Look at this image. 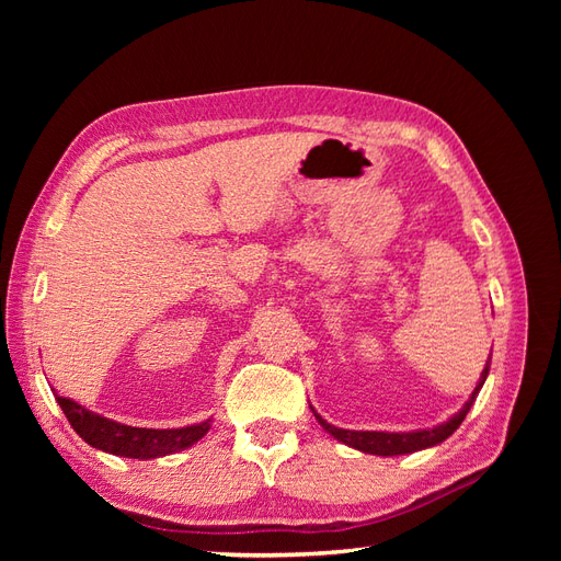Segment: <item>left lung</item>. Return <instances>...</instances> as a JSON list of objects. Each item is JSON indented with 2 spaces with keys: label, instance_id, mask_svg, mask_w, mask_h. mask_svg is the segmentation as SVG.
Segmentation results:
<instances>
[{
  "label": "left lung",
  "instance_id": "1",
  "mask_svg": "<svg viewBox=\"0 0 561 561\" xmlns=\"http://www.w3.org/2000/svg\"><path fill=\"white\" fill-rule=\"evenodd\" d=\"M489 375V360H486V367L482 371L480 377V383L474 386L470 400L463 404V410L458 412L456 416H451L447 423H443V426H435V428H428V431H414V433H377V431H344V428H336L332 426V423H328L325 419H320L316 412V419L320 421V426L325 428L330 435H334L339 443H344L353 449H360L365 454H377V456H396V454H412V451H419V449H426V447H433V445H439L443 439H447L458 426H461V421L466 419V414L470 412V407L474 402V398H478L480 388L484 383Z\"/></svg>",
  "mask_w": 561,
  "mask_h": 561
}]
</instances>
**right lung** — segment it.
<instances>
[{
  "label": "right lung",
  "mask_w": 561,
  "mask_h": 561,
  "mask_svg": "<svg viewBox=\"0 0 561 561\" xmlns=\"http://www.w3.org/2000/svg\"><path fill=\"white\" fill-rule=\"evenodd\" d=\"M56 400L60 404V410L65 412L67 421H70L72 428L79 433V437L87 439L91 447L116 454V456L157 458L165 454H175L192 447L210 431V421H203V423H196V426H186V428H171V431L133 428L83 410L81 404L60 398L58 393H56Z\"/></svg>",
  "instance_id": "right-lung-1"
}]
</instances>
